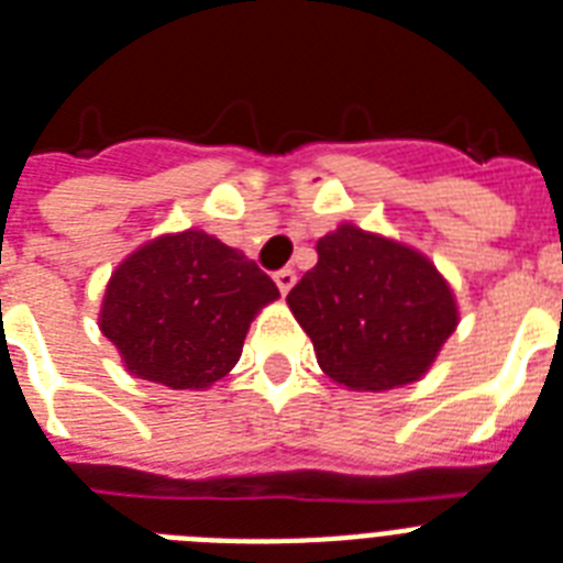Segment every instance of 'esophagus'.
<instances>
[{
  "instance_id": "34e87169",
  "label": "esophagus",
  "mask_w": 563,
  "mask_h": 563,
  "mask_svg": "<svg viewBox=\"0 0 563 563\" xmlns=\"http://www.w3.org/2000/svg\"><path fill=\"white\" fill-rule=\"evenodd\" d=\"M295 280H298V274L291 272V268H280V272L274 274V283H277L280 295H289V289L295 286Z\"/></svg>"
}]
</instances>
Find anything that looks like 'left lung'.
I'll list each match as a JSON object with an SVG mask.
<instances>
[{
	"label": "left lung",
	"mask_w": 563,
	"mask_h": 563,
	"mask_svg": "<svg viewBox=\"0 0 563 563\" xmlns=\"http://www.w3.org/2000/svg\"><path fill=\"white\" fill-rule=\"evenodd\" d=\"M316 251V268L286 303L321 371L351 391L418 383L459 327L444 274L411 245L351 221L318 239Z\"/></svg>",
	"instance_id": "8db88e82"
}]
</instances>
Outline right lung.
<instances>
[{"label": "right lung", "mask_w": 563, "mask_h": 563, "mask_svg": "<svg viewBox=\"0 0 563 563\" xmlns=\"http://www.w3.org/2000/svg\"><path fill=\"white\" fill-rule=\"evenodd\" d=\"M280 298L268 274L203 230L145 242L110 274L99 330L128 374L203 391L242 356L247 327Z\"/></svg>", "instance_id": "add662e5"}]
</instances>
